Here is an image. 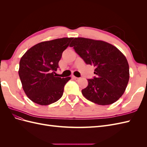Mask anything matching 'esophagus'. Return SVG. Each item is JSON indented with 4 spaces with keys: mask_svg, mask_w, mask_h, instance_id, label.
<instances>
[{
    "mask_svg": "<svg viewBox=\"0 0 147 147\" xmlns=\"http://www.w3.org/2000/svg\"><path fill=\"white\" fill-rule=\"evenodd\" d=\"M72 78L75 80H76V81H78L79 80H80V78L76 77H75V76H73V77H72Z\"/></svg>",
    "mask_w": 147,
    "mask_h": 147,
    "instance_id": "34e87169",
    "label": "esophagus"
}]
</instances>
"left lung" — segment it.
I'll list each match as a JSON object with an SVG mask.
<instances>
[{
  "label": "left lung",
  "mask_w": 147,
  "mask_h": 147,
  "mask_svg": "<svg viewBox=\"0 0 147 147\" xmlns=\"http://www.w3.org/2000/svg\"><path fill=\"white\" fill-rule=\"evenodd\" d=\"M86 64L95 67L92 79L82 90L86 99L102 105L118 100L126 90L129 79V67L126 57L118 49L101 40L75 38L70 45Z\"/></svg>",
  "instance_id": "left-lung-1"
}]
</instances>
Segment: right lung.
I'll return each instance as SVG.
<instances>
[{"mask_svg":"<svg viewBox=\"0 0 147 147\" xmlns=\"http://www.w3.org/2000/svg\"><path fill=\"white\" fill-rule=\"evenodd\" d=\"M74 38L40 42L31 47L20 62L19 76L26 94L32 102L47 105L58 100L70 77H56L63 51Z\"/></svg>","mask_w":147,"mask_h":147,"instance_id":"add662e5","label":"right lung"}]
</instances>
